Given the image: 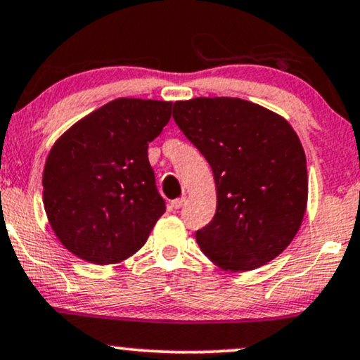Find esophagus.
Masks as SVG:
<instances>
[{
	"mask_svg": "<svg viewBox=\"0 0 360 360\" xmlns=\"http://www.w3.org/2000/svg\"><path fill=\"white\" fill-rule=\"evenodd\" d=\"M185 202H187V198L181 197V198H175V200L170 202V210H179L185 205Z\"/></svg>",
	"mask_w": 360,
	"mask_h": 360,
	"instance_id": "obj_1",
	"label": "esophagus"
}]
</instances>
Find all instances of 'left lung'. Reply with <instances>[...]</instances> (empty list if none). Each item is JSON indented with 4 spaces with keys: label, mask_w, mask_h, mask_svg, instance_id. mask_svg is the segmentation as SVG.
Segmentation results:
<instances>
[{
    "label": "left lung",
    "mask_w": 360,
    "mask_h": 360,
    "mask_svg": "<svg viewBox=\"0 0 360 360\" xmlns=\"http://www.w3.org/2000/svg\"><path fill=\"white\" fill-rule=\"evenodd\" d=\"M173 120L212 167L217 212L195 238L224 270L274 260L299 232L307 207V162L281 115L240 98L173 103Z\"/></svg>",
    "instance_id": "left-lung-1"
}]
</instances>
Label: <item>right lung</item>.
<instances>
[{
  "instance_id": "add662e5",
  "label": "right lung",
  "mask_w": 360,
  "mask_h": 360,
  "mask_svg": "<svg viewBox=\"0 0 360 360\" xmlns=\"http://www.w3.org/2000/svg\"><path fill=\"white\" fill-rule=\"evenodd\" d=\"M172 101L118 98L66 130L48 153L43 203L58 240L96 265L118 264L145 245L165 212L148 143Z\"/></svg>"
}]
</instances>
